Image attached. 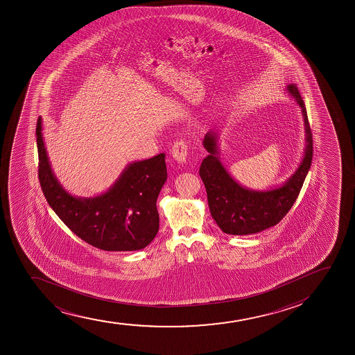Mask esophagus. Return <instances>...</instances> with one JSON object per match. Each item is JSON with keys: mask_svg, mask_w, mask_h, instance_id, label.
<instances>
[{"mask_svg": "<svg viewBox=\"0 0 355 355\" xmlns=\"http://www.w3.org/2000/svg\"><path fill=\"white\" fill-rule=\"evenodd\" d=\"M187 155L188 147L186 142L182 141V139L176 141L173 148H171V156H173V159L178 161V162L184 163L186 162V159H187Z\"/></svg>", "mask_w": 355, "mask_h": 355, "instance_id": "esophagus-1", "label": "esophagus"}]
</instances>
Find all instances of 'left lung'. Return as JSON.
Returning a JSON list of instances; mask_svg holds the SVG:
<instances>
[{"instance_id": "1", "label": "left lung", "mask_w": 355, "mask_h": 355, "mask_svg": "<svg viewBox=\"0 0 355 355\" xmlns=\"http://www.w3.org/2000/svg\"><path fill=\"white\" fill-rule=\"evenodd\" d=\"M288 94L301 107L306 130L304 155L297 169L279 187L253 191L233 179L219 157L218 134L205 135L204 147L209 153L200 166V178L207 192L211 216L221 231L233 236H246L272 227L289 212L301 192L313 159V135L306 105L296 85L286 86Z\"/></svg>"}]
</instances>
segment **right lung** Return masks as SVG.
Returning a JSON list of instances; mask_svg holds the SVG:
<instances>
[{
    "label": "right lung",
    "mask_w": 355,
    "mask_h": 355,
    "mask_svg": "<svg viewBox=\"0 0 355 355\" xmlns=\"http://www.w3.org/2000/svg\"><path fill=\"white\" fill-rule=\"evenodd\" d=\"M39 181L51 208L80 239L104 251H136L159 232L156 201L167 180L164 154L124 168L105 193L94 198L71 196L54 175L37 119Z\"/></svg>",
    "instance_id": "add662e5"
}]
</instances>
